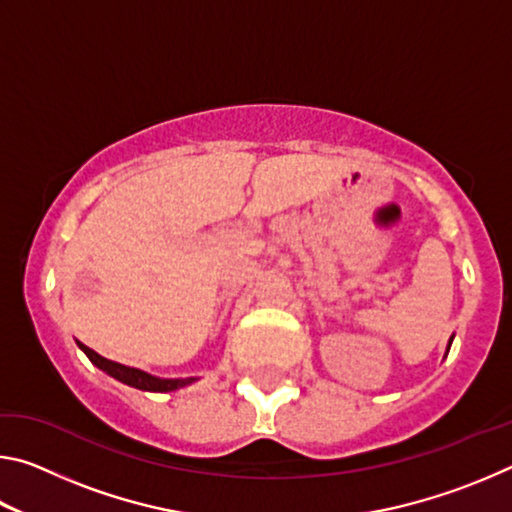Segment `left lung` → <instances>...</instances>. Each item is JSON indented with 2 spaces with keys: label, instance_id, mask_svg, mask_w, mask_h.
Listing matches in <instances>:
<instances>
[{
  "label": "left lung",
  "instance_id": "8db88e82",
  "mask_svg": "<svg viewBox=\"0 0 512 512\" xmlns=\"http://www.w3.org/2000/svg\"><path fill=\"white\" fill-rule=\"evenodd\" d=\"M449 345H452V341H449Z\"/></svg>",
  "mask_w": 512,
  "mask_h": 512
}]
</instances>
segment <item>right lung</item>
<instances>
[{
  "label": "right lung",
  "mask_w": 512,
  "mask_h": 512,
  "mask_svg": "<svg viewBox=\"0 0 512 512\" xmlns=\"http://www.w3.org/2000/svg\"><path fill=\"white\" fill-rule=\"evenodd\" d=\"M81 345V350L88 354L90 361L94 366L106 370L108 375H112L119 381H124V384L133 386V388H140V391H153V393H167V391H176V388H183L187 384H192L194 377H187V379H160V377H153L149 372L144 370H137L131 366H121L117 361H110L106 357H101V354L94 352L88 345Z\"/></svg>",
  "instance_id": "right-lung-1"
}]
</instances>
